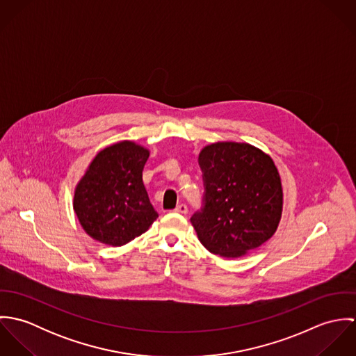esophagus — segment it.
Instances as JSON below:
<instances>
[{"label":"esophagus","mask_w":356,"mask_h":356,"mask_svg":"<svg viewBox=\"0 0 356 356\" xmlns=\"http://www.w3.org/2000/svg\"><path fill=\"white\" fill-rule=\"evenodd\" d=\"M175 212H179V213L186 215V213H188V207H186V204H178V205H177V208H175Z\"/></svg>","instance_id":"34e87169"}]
</instances>
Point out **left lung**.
Wrapping results in <instances>:
<instances>
[{"label": "left lung", "mask_w": 356, "mask_h": 356, "mask_svg": "<svg viewBox=\"0 0 356 356\" xmlns=\"http://www.w3.org/2000/svg\"><path fill=\"white\" fill-rule=\"evenodd\" d=\"M203 207L191 222L211 254L240 257L277 230L281 178L271 157L250 144L216 143L199 154Z\"/></svg>", "instance_id": "obj_1"}]
</instances>
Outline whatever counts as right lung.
Here are the masks:
<instances>
[{
	"label": "right lung",
	"instance_id": "add662e5",
	"mask_svg": "<svg viewBox=\"0 0 356 356\" xmlns=\"http://www.w3.org/2000/svg\"><path fill=\"white\" fill-rule=\"evenodd\" d=\"M148 149L122 141L99 153L78 184L74 209L83 230L120 247L148 230L159 216L143 182Z\"/></svg>",
	"mask_w": 356,
	"mask_h": 356
}]
</instances>
